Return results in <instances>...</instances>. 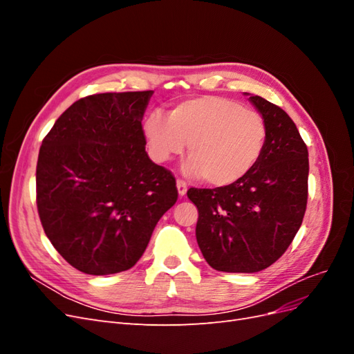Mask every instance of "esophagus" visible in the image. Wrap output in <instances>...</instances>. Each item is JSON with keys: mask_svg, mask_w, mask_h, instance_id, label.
<instances>
[{"mask_svg": "<svg viewBox=\"0 0 354 354\" xmlns=\"http://www.w3.org/2000/svg\"><path fill=\"white\" fill-rule=\"evenodd\" d=\"M177 190H178V195H180V196H185V195H186L187 185L185 183L183 180H177Z\"/></svg>", "mask_w": 354, "mask_h": 354, "instance_id": "1", "label": "esophagus"}]
</instances>
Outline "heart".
<instances>
[{"label": "heart", "instance_id": "obj_1", "mask_svg": "<svg viewBox=\"0 0 354 354\" xmlns=\"http://www.w3.org/2000/svg\"><path fill=\"white\" fill-rule=\"evenodd\" d=\"M143 134L158 162L185 152V171L214 187H226L248 176L260 162L267 143L263 115L224 95H201L178 103L165 115L147 113Z\"/></svg>", "mask_w": 354, "mask_h": 354}]
</instances>
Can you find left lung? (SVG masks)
<instances>
[{"label": "left lung", "instance_id": "left-lung-1", "mask_svg": "<svg viewBox=\"0 0 354 354\" xmlns=\"http://www.w3.org/2000/svg\"><path fill=\"white\" fill-rule=\"evenodd\" d=\"M250 102L269 131L260 162L232 186L187 190L199 212L201 252L218 272L255 273L272 266L295 238L307 205L308 152L294 121L260 95Z\"/></svg>", "mask_w": 354, "mask_h": 354}]
</instances>
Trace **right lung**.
I'll list each match as a JSON object with an SVG mask.
<instances>
[{
  "mask_svg": "<svg viewBox=\"0 0 354 354\" xmlns=\"http://www.w3.org/2000/svg\"><path fill=\"white\" fill-rule=\"evenodd\" d=\"M152 94L87 95L42 140L39 220L57 252L82 273L131 269L177 201L174 176L146 153L142 120Z\"/></svg>",
  "mask_w": 354,
  "mask_h": 354,
  "instance_id": "1",
  "label": "right lung"
}]
</instances>
